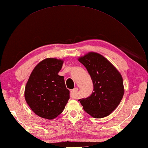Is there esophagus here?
<instances>
[{
  "instance_id": "34e87169",
  "label": "esophagus",
  "mask_w": 148,
  "mask_h": 148,
  "mask_svg": "<svg viewBox=\"0 0 148 148\" xmlns=\"http://www.w3.org/2000/svg\"><path fill=\"white\" fill-rule=\"evenodd\" d=\"M77 91H78L77 88H74V89H72L71 91V97H72V98H75V97H76V94L77 92Z\"/></svg>"
}]
</instances>
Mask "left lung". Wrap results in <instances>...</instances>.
<instances>
[{"label": "left lung", "instance_id": "left-lung-1", "mask_svg": "<svg viewBox=\"0 0 148 148\" xmlns=\"http://www.w3.org/2000/svg\"><path fill=\"white\" fill-rule=\"evenodd\" d=\"M78 61L86 68L93 84L92 95L78 100L92 117L109 116L118 106L124 95L120 72L104 56L95 52H89L78 58Z\"/></svg>", "mask_w": 148, "mask_h": 148}]
</instances>
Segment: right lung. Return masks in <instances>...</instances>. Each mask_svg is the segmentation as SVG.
<instances>
[{
    "instance_id": "add662e5",
    "label": "right lung",
    "mask_w": 148,
    "mask_h": 148,
    "mask_svg": "<svg viewBox=\"0 0 148 148\" xmlns=\"http://www.w3.org/2000/svg\"><path fill=\"white\" fill-rule=\"evenodd\" d=\"M64 60L48 58L34 69L25 89V99L40 117L53 119L64 111L70 98L64 76L58 74Z\"/></svg>"
}]
</instances>
